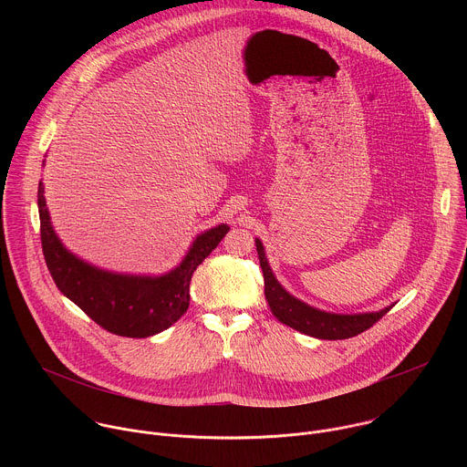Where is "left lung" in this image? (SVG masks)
I'll use <instances>...</instances> for the list:
<instances>
[{
    "instance_id": "obj_1",
    "label": "left lung",
    "mask_w": 467,
    "mask_h": 467,
    "mask_svg": "<svg viewBox=\"0 0 467 467\" xmlns=\"http://www.w3.org/2000/svg\"><path fill=\"white\" fill-rule=\"evenodd\" d=\"M254 245L260 260V268L264 274L265 301H268L274 316L281 323L303 332V335H308L319 340L353 338L360 335V332L368 330L369 327H373V323H377L393 306L389 305L377 312H360V314H335V312L319 310L297 299L290 292H286V288L277 281L274 270L270 268L265 249L258 238H254Z\"/></svg>"
}]
</instances>
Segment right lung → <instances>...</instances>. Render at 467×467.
<instances>
[{
    "mask_svg": "<svg viewBox=\"0 0 467 467\" xmlns=\"http://www.w3.org/2000/svg\"><path fill=\"white\" fill-rule=\"evenodd\" d=\"M38 216L44 258L57 288L99 327L127 338L159 335L186 312L195 268L229 231L227 223H220L197 234L182 260L162 275H132L98 268L60 242L51 225L42 181Z\"/></svg>",
    "mask_w": 467,
    "mask_h": 467,
    "instance_id": "add662e5",
    "label": "right lung"
}]
</instances>
